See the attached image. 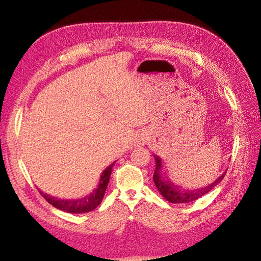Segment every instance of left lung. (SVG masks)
<instances>
[{
    "label": "left lung",
    "mask_w": 261,
    "mask_h": 261,
    "mask_svg": "<svg viewBox=\"0 0 261 261\" xmlns=\"http://www.w3.org/2000/svg\"><path fill=\"white\" fill-rule=\"evenodd\" d=\"M155 160V170L153 174V181L158 191L163 196L164 199L172 203H187L195 201L203 195L208 194L211 189L215 188L221 180L223 179L226 171L222 175H220L212 183L196 189H185L173 183V179L170 178L169 172H167V167L164 168V163L158 155H153Z\"/></svg>",
    "instance_id": "left-lung-1"
}]
</instances>
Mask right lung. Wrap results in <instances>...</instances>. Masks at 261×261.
Masks as SVG:
<instances>
[{"label":"right lung","instance_id":"right-lung-1","mask_svg":"<svg viewBox=\"0 0 261 261\" xmlns=\"http://www.w3.org/2000/svg\"><path fill=\"white\" fill-rule=\"evenodd\" d=\"M115 162L110 164L109 167L102 172L99 183L93 191L80 199H59L57 197H52L48 194L39 191L43 198L57 209H60L68 213H87L96 209L101 203L106 193L107 186L109 184L110 176H111L112 168Z\"/></svg>","mask_w":261,"mask_h":261}]
</instances>
